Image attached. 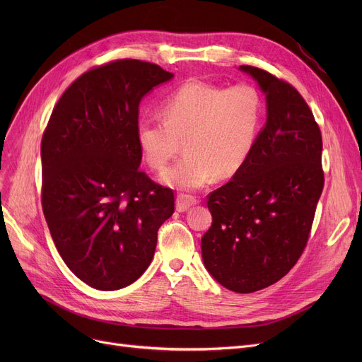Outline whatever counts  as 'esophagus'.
I'll return each mask as SVG.
<instances>
[{
	"instance_id": "34e87169",
	"label": "esophagus",
	"mask_w": 362,
	"mask_h": 362,
	"mask_svg": "<svg viewBox=\"0 0 362 362\" xmlns=\"http://www.w3.org/2000/svg\"><path fill=\"white\" fill-rule=\"evenodd\" d=\"M198 202V199L195 197H191V195H179L177 199H176V210L179 213H185L187 211L189 208H191L192 205H195Z\"/></svg>"
}]
</instances>
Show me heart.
<instances>
[{
    "label": "heart",
    "mask_w": 362,
    "mask_h": 362,
    "mask_svg": "<svg viewBox=\"0 0 362 362\" xmlns=\"http://www.w3.org/2000/svg\"><path fill=\"white\" fill-rule=\"evenodd\" d=\"M163 119L142 117L136 142L146 164L157 171L180 151L185 156L163 175L180 191H195L216 177L235 176L255 144L262 101L250 85L224 89L202 81H187L160 103Z\"/></svg>",
    "instance_id": "b5f03b06"
}]
</instances>
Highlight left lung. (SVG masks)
<instances>
[{
  "label": "left lung",
  "mask_w": 362,
  "mask_h": 362,
  "mask_svg": "<svg viewBox=\"0 0 362 362\" xmlns=\"http://www.w3.org/2000/svg\"><path fill=\"white\" fill-rule=\"evenodd\" d=\"M267 101V122L238 173L208 195L211 227L201 239L205 269L251 293L286 276L305 250L325 186L322 139L308 104L288 82L240 66Z\"/></svg>",
  "instance_id": "left-lung-1"
}]
</instances>
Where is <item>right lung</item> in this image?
<instances>
[{
  "mask_svg": "<svg viewBox=\"0 0 362 362\" xmlns=\"http://www.w3.org/2000/svg\"><path fill=\"white\" fill-rule=\"evenodd\" d=\"M173 73L116 60L79 76L41 142L42 210L55 248L90 288L117 291L151 264L175 194L139 170V104Z\"/></svg>",
  "mask_w": 362,
  "mask_h": 362,
  "instance_id": "obj_1",
  "label": "right lung"
}]
</instances>
